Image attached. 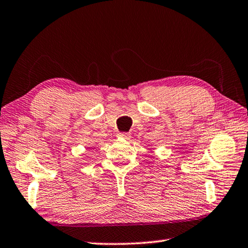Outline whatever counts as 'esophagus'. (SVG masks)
Segmentation results:
<instances>
[{"instance_id": "obj_1", "label": "esophagus", "mask_w": 248, "mask_h": 248, "mask_svg": "<svg viewBox=\"0 0 248 248\" xmlns=\"http://www.w3.org/2000/svg\"><path fill=\"white\" fill-rule=\"evenodd\" d=\"M119 137H121V138H124V139H125V140H129L130 138H131V136H130L129 133H127V132H123V133H119Z\"/></svg>"}]
</instances>
